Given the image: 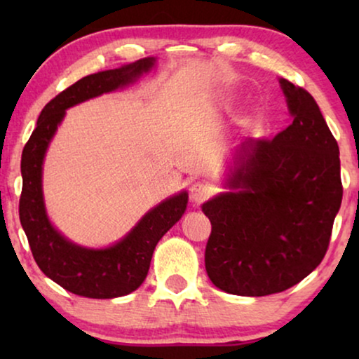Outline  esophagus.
Listing matches in <instances>:
<instances>
[{
	"label": "esophagus",
	"instance_id": "34e87169",
	"mask_svg": "<svg viewBox=\"0 0 359 359\" xmlns=\"http://www.w3.org/2000/svg\"><path fill=\"white\" fill-rule=\"evenodd\" d=\"M210 193H212V188H210V184L204 183V181H198V183H194L189 189L191 199H193L196 204H201L203 201L208 199Z\"/></svg>",
	"mask_w": 359,
	"mask_h": 359
}]
</instances>
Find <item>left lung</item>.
Here are the masks:
<instances>
[{
    "mask_svg": "<svg viewBox=\"0 0 359 359\" xmlns=\"http://www.w3.org/2000/svg\"><path fill=\"white\" fill-rule=\"evenodd\" d=\"M292 116L268 140H245L229 191L203 204L212 225L205 271L222 291L268 296L301 283L325 257L341 205L340 150L311 93L279 80Z\"/></svg>",
    "mask_w": 359,
    "mask_h": 359,
    "instance_id": "8db88e82",
    "label": "left lung"
}]
</instances>
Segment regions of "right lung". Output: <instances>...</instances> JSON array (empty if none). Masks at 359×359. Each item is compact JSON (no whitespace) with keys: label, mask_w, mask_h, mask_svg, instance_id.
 Returning <instances> with one entry per match:
<instances>
[{"label":"right lung","mask_w":359,"mask_h":359,"mask_svg":"<svg viewBox=\"0 0 359 359\" xmlns=\"http://www.w3.org/2000/svg\"><path fill=\"white\" fill-rule=\"evenodd\" d=\"M154 65V57L140 58L116 70L88 75L68 86L47 102L22 150L19 219L32 257L47 278L76 296L112 299L135 291L147 278L158 240L178 222L188 205L186 191L165 199L149 210L121 242L101 250L85 248L67 240L53 229L43 205V156L65 111L102 93L130 85Z\"/></svg>","instance_id":"right-lung-1"}]
</instances>
